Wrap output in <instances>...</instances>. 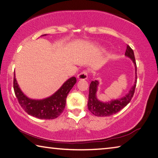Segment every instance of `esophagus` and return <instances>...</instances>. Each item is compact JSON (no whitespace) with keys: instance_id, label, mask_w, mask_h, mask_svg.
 <instances>
[{"instance_id":"obj_1","label":"esophagus","mask_w":158,"mask_h":158,"mask_svg":"<svg viewBox=\"0 0 158 158\" xmlns=\"http://www.w3.org/2000/svg\"><path fill=\"white\" fill-rule=\"evenodd\" d=\"M87 77H88V72L87 71H82V73H80L78 76H77V79L78 80H86L87 79Z\"/></svg>"}]
</instances>
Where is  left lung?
Wrapping results in <instances>:
<instances>
[{"mask_svg": "<svg viewBox=\"0 0 158 158\" xmlns=\"http://www.w3.org/2000/svg\"><path fill=\"white\" fill-rule=\"evenodd\" d=\"M125 55L132 60L135 66V80L133 86L130 89L129 92L123 97L117 99V100H112L103 103V102L99 101L96 97V92H97L98 86L99 84L98 81H92L89 85V99H88L87 106L89 111L95 116H97V117H108V116L116 114L130 103V101H131L132 96L134 95L137 78V64L136 62H135L134 52L128 45H127Z\"/></svg>", "mask_w": 158, "mask_h": 158, "instance_id": "8db88e82", "label": "left lung"}]
</instances>
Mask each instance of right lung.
I'll use <instances>...</instances> for the list:
<instances>
[{"instance_id":"obj_1","label":"right lung","mask_w":158,"mask_h":158,"mask_svg":"<svg viewBox=\"0 0 158 158\" xmlns=\"http://www.w3.org/2000/svg\"><path fill=\"white\" fill-rule=\"evenodd\" d=\"M76 82V77H70L55 94L41 100L29 98L22 92L16 81L15 73L14 74L13 86L19 103L25 112L41 119H53L59 117L64 110L66 97Z\"/></svg>"}]
</instances>
